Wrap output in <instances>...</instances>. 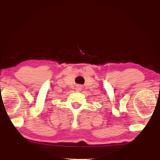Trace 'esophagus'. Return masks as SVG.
<instances>
[{
	"instance_id": "esophagus-1",
	"label": "esophagus",
	"mask_w": 160,
	"mask_h": 160,
	"mask_svg": "<svg viewBox=\"0 0 160 160\" xmlns=\"http://www.w3.org/2000/svg\"><path fill=\"white\" fill-rule=\"evenodd\" d=\"M76 89H77L78 91H81V89H82V87H79V86H78L77 87H76Z\"/></svg>"
}]
</instances>
